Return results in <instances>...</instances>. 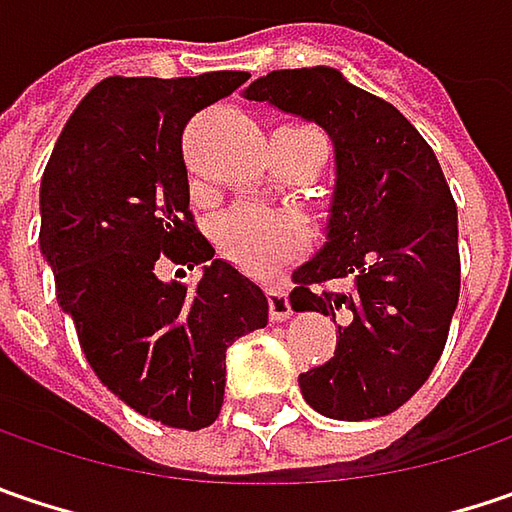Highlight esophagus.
Segmentation results:
<instances>
[{"mask_svg":"<svg viewBox=\"0 0 512 512\" xmlns=\"http://www.w3.org/2000/svg\"><path fill=\"white\" fill-rule=\"evenodd\" d=\"M266 295H269V316H272V321H284V318L292 316V304H289V295H286L284 286H269Z\"/></svg>","mask_w":512,"mask_h":512,"instance_id":"34e87169","label":"esophagus"}]
</instances>
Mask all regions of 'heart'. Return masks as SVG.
<instances>
[{"label":"heart","instance_id":"obj_1","mask_svg":"<svg viewBox=\"0 0 512 512\" xmlns=\"http://www.w3.org/2000/svg\"><path fill=\"white\" fill-rule=\"evenodd\" d=\"M226 260L249 275H272L304 249V226L281 211L240 205L223 214L214 228Z\"/></svg>","mask_w":512,"mask_h":512}]
</instances>
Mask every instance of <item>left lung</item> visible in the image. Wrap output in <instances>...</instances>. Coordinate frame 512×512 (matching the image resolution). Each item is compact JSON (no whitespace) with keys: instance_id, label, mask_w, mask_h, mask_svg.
Masks as SVG:
<instances>
[{"instance_id":"8db88e82","label":"left lung","mask_w":512,"mask_h":512,"mask_svg":"<svg viewBox=\"0 0 512 512\" xmlns=\"http://www.w3.org/2000/svg\"><path fill=\"white\" fill-rule=\"evenodd\" d=\"M316 121L336 147L327 243L292 272V310L339 324L333 356L298 376L333 420L385 417L417 394L461 295L458 208L435 150L388 101L330 66L281 69L243 92Z\"/></svg>"}]
</instances>
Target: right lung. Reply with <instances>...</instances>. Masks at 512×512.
Wrapping results in <instances>:
<instances>
[{
	"label": "right lung",
	"instance_id": "right-lung-1",
	"mask_svg": "<svg viewBox=\"0 0 512 512\" xmlns=\"http://www.w3.org/2000/svg\"><path fill=\"white\" fill-rule=\"evenodd\" d=\"M246 72L106 77L72 112L40 185V249L86 362L138 414L173 429L220 417L226 350L266 327L263 289L214 257L191 214L185 124ZM162 262H208L194 287Z\"/></svg>",
	"mask_w": 512,
	"mask_h": 512
}]
</instances>
